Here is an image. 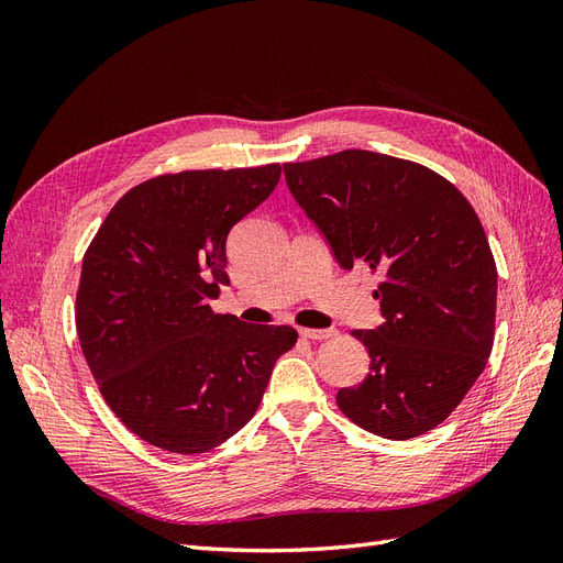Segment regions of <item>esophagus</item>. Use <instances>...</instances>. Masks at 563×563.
<instances>
[{
	"mask_svg": "<svg viewBox=\"0 0 563 563\" xmlns=\"http://www.w3.org/2000/svg\"><path fill=\"white\" fill-rule=\"evenodd\" d=\"M300 335L305 340H327L331 335H335L333 329H300Z\"/></svg>",
	"mask_w": 563,
	"mask_h": 563,
	"instance_id": "obj_1",
	"label": "esophagus"
}]
</instances>
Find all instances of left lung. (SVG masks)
I'll list each match as a JSON object with an SVG mask.
<instances>
[{"instance_id":"8db88e82","label":"left lung","mask_w":563,"mask_h":563,"mask_svg":"<svg viewBox=\"0 0 563 563\" xmlns=\"http://www.w3.org/2000/svg\"><path fill=\"white\" fill-rule=\"evenodd\" d=\"M286 185L340 267H368L385 317L352 331L368 350L362 385L335 404L385 439L444 422L482 376L496 338L498 269L479 216L432 168L368 150L284 164Z\"/></svg>"}]
</instances>
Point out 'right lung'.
Here are the masks:
<instances>
[{
  "instance_id": "add662e5",
  "label": "right lung",
  "mask_w": 563,
  "mask_h": 563,
  "mask_svg": "<svg viewBox=\"0 0 563 563\" xmlns=\"http://www.w3.org/2000/svg\"><path fill=\"white\" fill-rule=\"evenodd\" d=\"M279 164L150 178L119 199L87 253L75 323L100 395L147 444L195 455L258 411L291 327L216 314L225 242L263 203Z\"/></svg>"
}]
</instances>
